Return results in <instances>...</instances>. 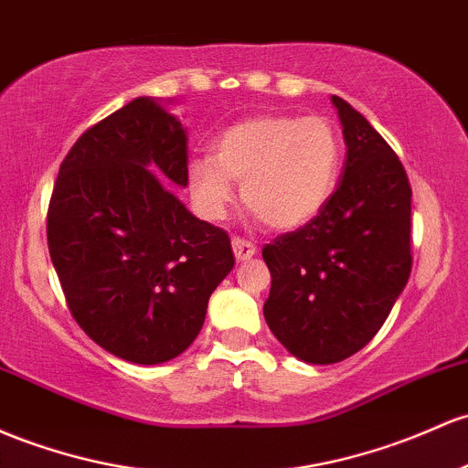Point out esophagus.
I'll use <instances>...</instances> for the list:
<instances>
[{
	"instance_id": "1",
	"label": "esophagus",
	"mask_w": 468,
	"mask_h": 468,
	"mask_svg": "<svg viewBox=\"0 0 468 468\" xmlns=\"http://www.w3.org/2000/svg\"><path fill=\"white\" fill-rule=\"evenodd\" d=\"M233 253H235V260H238V261H246V260L253 258L255 253H258V249H255V244L249 242V239L233 238Z\"/></svg>"
}]
</instances>
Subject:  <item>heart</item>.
<instances>
[{
  "mask_svg": "<svg viewBox=\"0 0 468 468\" xmlns=\"http://www.w3.org/2000/svg\"><path fill=\"white\" fill-rule=\"evenodd\" d=\"M342 168V140L324 117L255 115L226 126L213 155L195 157L188 182L210 219L224 218L233 182L246 208L277 230L300 229L324 210Z\"/></svg>",
  "mask_w": 468,
  "mask_h": 468,
  "instance_id": "heart-1",
  "label": "heart"
}]
</instances>
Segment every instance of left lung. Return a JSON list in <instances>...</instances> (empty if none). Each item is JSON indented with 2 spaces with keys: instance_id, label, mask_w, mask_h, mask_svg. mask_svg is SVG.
Wrapping results in <instances>:
<instances>
[{
  "instance_id": "obj_1",
  "label": "left lung",
  "mask_w": 468,
  "mask_h": 468,
  "mask_svg": "<svg viewBox=\"0 0 468 468\" xmlns=\"http://www.w3.org/2000/svg\"><path fill=\"white\" fill-rule=\"evenodd\" d=\"M346 162L317 218L261 249L264 317L302 362L335 364L367 346L410 275V184L384 137L342 97Z\"/></svg>"
}]
</instances>
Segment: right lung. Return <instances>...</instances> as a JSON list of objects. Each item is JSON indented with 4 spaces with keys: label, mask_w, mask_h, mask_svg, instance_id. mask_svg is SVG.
Listing matches in <instances>:
<instances>
[{
    "label": "right lung",
    "mask_w": 468,
    "mask_h": 468,
    "mask_svg": "<svg viewBox=\"0 0 468 468\" xmlns=\"http://www.w3.org/2000/svg\"><path fill=\"white\" fill-rule=\"evenodd\" d=\"M168 182L188 184L186 133L137 97L81 133L50 195L46 238L69 309L126 362L186 351L235 264L226 230L195 218Z\"/></svg>",
    "instance_id": "right-lung-1"
}]
</instances>
